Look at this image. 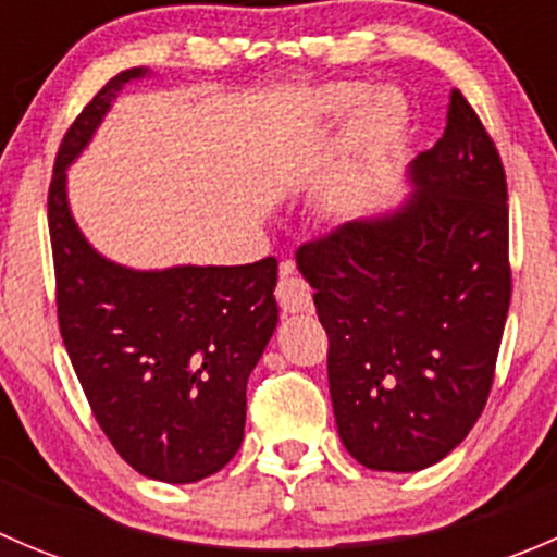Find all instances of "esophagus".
<instances>
[{"instance_id":"34e87169","label":"esophagus","mask_w":557,"mask_h":557,"mask_svg":"<svg viewBox=\"0 0 557 557\" xmlns=\"http://www.w3.org/2000/svg\"><path fill=\"white\" fill-rule=\"evenodd\" d=\"M274 296H277L283 312H307L312 307V288L294 272L290 261L280 267V283L274 288Z\"/></svg>"}]
</instances>
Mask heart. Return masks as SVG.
I'll list each match as a JSON object with an SVG mask.
<instances>
[{
	"label": "heart",
	"mask_w": 557,
	"mask_h": 557,
	"mask_svg": "<svg viewBox=\"0 0 557 557\" xmlns=\"http://www.w3.org/2000/svg\"><path fill=\"white\" fill-rule=\"evenodd\" d=\"M367 99V88L358 83H334V86L320 88L314 104L323 115L342 117L356 110ZM404 123V107L393 94H377L361 107L356 117V126L350 134V159L345 161V170L339 177V205L350 207L367 194L372 174L377 170L380 159L385 156L387 145L398 134Z\"/></svg>",
	"instance_id": "obj_1"
}]
</instances>
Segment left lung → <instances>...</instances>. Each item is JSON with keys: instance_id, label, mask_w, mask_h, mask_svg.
Instances as JSON below:
<instances>
[{"instance_id": "8db88e82", "label": "left lung", "mask_w": 557, "mask_h": 557, "mask_svg": "<svg viewBox=\"0 0 557 557\" xmlns=\"http://www.w3.org/2000/svg\"><path fill=\"white\" fill-rule=\"evenodd\" d=\"M393 215L342 223L296 250L329 334L342 445L377 471H420L485 409L512 299L507 174L455 88L440 143Z\"/></svg>"}]
</instances>
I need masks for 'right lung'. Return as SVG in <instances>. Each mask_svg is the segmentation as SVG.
Here are the masks:
<instances>
[{
    "label": "right lung",
    "mask_w": 557,
    "mask_h": 557,
    "mask_svg": "<svg viewBox=\"0 0 557 557\" xmlns=\"http://www.w3.org/2000/svg\"><path fill=\"white\" fill-rule=\"evenodd\" d=\"M126 70L66 128L48 188L55 314L99 429L150 480L199 482L245 436L247 377L277 325V258L245 267L132 272L104 261L66 205V164L86 148Z\"/></svg>",
    "instance_id": "obj_1"
}]
</instances>
